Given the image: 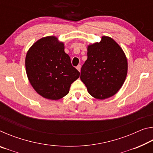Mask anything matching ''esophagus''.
Segmentation results:
<instances>
[{
    "instance_id": "obj_1",
    "label": "esophagus",
    "mask_w": 153,
    "mask_h": 153,
    "mask_svg": "<svg viewBox=\"0 0 153 153\" xmlns=\"http://www.w3.org/2000/svg\"><path fill=\"white\" fill-rule=\"evenodd\" d=\"M76 68H77V70L80 71V70H81V65H78L76 67Z\"/></svg>"
}]
</instances>
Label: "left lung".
Wrapping results in <instances>:
<instances>
[{"instance_id":"left-lung-1","label":"left lung","mask_w":153,"mask_h":153,"mask_svg":"<svg viewBox=\"0 0 153 153\" xmlns=\"http://www.w3.org/2000/svg\"><path fill=\"white\" fill-rule=\"evenodd\" d=\"M87 55L80 79L89 94L98 99L115 94L128 72V62L122 49L112 38L103 36L100 42L88 46Z\"/></svg>"}]
</instances>
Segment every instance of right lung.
<instances>
[{
	"mask_svg": "<svg viewBox=\"0 0 153 153\" xmlns=\"http://www.w3.org/2000/svg\"><path fill=\"white\" fill-rule=\"evenodd\" d=\"M25 69L36 91L51 100L68 94L71 84L80 74L65 53L63 43L54 36L42 38L33 44L25 57Z\"/></svg>",
	"mask_w": 153,
	"mask_h": 153,
	"instance_id": "obj_1",
	"label": "right lung"
}]
</instances>
